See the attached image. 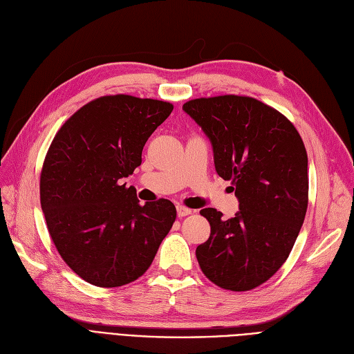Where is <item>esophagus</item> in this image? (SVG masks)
Instances as JSON below:
<instances>
[{"label":"esophagus","instance_id":"obj_1","mask_svg":"<svg viewBox=\"0 0 354 354\" xmlns=\"http://www.w3.org/2000/svg\"><path fill=\"white\" fill-rule=\"evenodd\" d=\"M176 213H178V218H185V216L191 214V209L184 207V206H178Z\"/></svg>","mask_w":354,"mask_h":354}]
</instances>
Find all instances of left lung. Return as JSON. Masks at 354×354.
<instances>
[{"label":"left lung","instance_id":"1","mask_svg":"<svg viewBox=\"0 0 354 354\" xmlns=\"http://www.w3.org/2000/svg\"><path fill=\"white\" fill-rule=\"evenodd\" d=\"M182 109L209 136L216 172L231 180L239 201L235 218L200 212L210 236L197 247L198 265L213 283L248 291L272 278L288 259L309 203L307 153L282 113L256 98L219 95Z\"/></svg>","mask_w":354,"mask_h":354}]
</instances>
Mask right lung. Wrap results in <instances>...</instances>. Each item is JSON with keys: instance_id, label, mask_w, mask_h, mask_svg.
Returning a JSON list of instances; mask_svg holds the SVG:
<instances>
[{"instance_id": "obj_1", "label": "right lung", "mask_w": 354, "mask_h": 354, "mask_svg": "<svg viewBox=\"0 0 354 354\" xmlns=\"http://www.w3.org/2000/svg\"><path fill=\"white\" fill-rule=\"evenodd\" d=\"M172 110L153 98H95L64 122L45 156L39 196L50 236L66 265L95 287L144 275L176 219L172 201L142 206L120 182Z\"/></svg>"}]
</instances>
